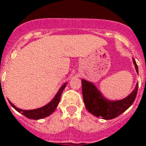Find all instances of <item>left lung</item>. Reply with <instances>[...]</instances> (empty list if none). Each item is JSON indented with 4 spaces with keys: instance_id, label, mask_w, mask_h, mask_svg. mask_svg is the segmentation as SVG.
I'll return each instance as SVG.
<instances>
[{
    "instance_id": "8db88e82",
    "label": "left lung",
    "mask_w": 146,
    "mask_h": 146,
    "mask_svg": "<svg viewBox=\"0 0 146 146\" xmlns=\"http://www.w3.org/2000/svg\"><path fill=\"white\" fill-rule=\"evenodd\" d=\"M135 69L138 73V67L134 59H133ZM82 95L84 103L87 110L98 117L106 120L113 119L131 106L137 94L138 84L136 85L135 90L125 99L120 101H110L102 96L99 90L91 82L81 80Z\"/></svg>"
}]
</instances>
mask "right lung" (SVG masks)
<instances>
[{
    "label": "right lung",
    "instance_id": "1",
    "mask_svg": "<svg viewBox=\"0 0 146 146\" xmlns=\"http://www.w3.org/2000/svg\"><path fill=\"white\" fill-rule=\"evenodd\" d=\"M66 84L65 83L63 86L60 87V89L59 90V91L57 92V94H56V96L54 97V98L52 99L51 102H49L48 104H47L46 106L41 107V108H39V109H36V110H21L17 107H16L13 104L11 103L9 101V103L16 110L19 112V113H21V114H23L24 116H25L26 117L29 119H33V120H38V119L44 118V117H46L49 115L53 113V111L56 110L57 105L59 104V102H60V96H61V94L63 92V90L65 88L66 86Z\"/></svg>",
    "mask_w": 146,
    "mask_h": 146
}]
</instances>
